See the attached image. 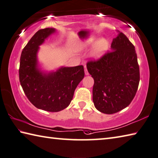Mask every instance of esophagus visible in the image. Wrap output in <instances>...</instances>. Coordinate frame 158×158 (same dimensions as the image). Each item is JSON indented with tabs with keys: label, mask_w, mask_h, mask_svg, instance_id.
<instances>
[{
	"label": "esophagus",
	"mask_w": 158,
	"mask_h": 158,
	"mask_svg": "<svg viewBox=\"0 0 158 158\" xmlns=\"http://www.w3.org/2000/svg\"><path fill=\"white\" fill-rule=\"evenodd\" d=\"M85 73L86 76L89 75V72H88V71L87 69V67H86V66H85Z\"/></svg>",
	"instance_id": "34e87169"
}]
</instances>
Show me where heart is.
Returning a JSON list of instances; mask_svg holds the SVG:
<instances>
[{"label":"heart","instance_id":"obj_1","mask_svg":"<svg viewBox=\"0 0 158 158\" xmlns=\"http://www.w3.org/2000/svg\"><path fill=\"white\" fill-rule=\"evenodd\" d=\"M91 48V57L96 59L100 58L108 51V41L105 38H101L98 42L93 38H85L79 40L76 45V50L78 52H87Z\"/></svg>","mask_w":158,"mask_h":158}]
</instances>
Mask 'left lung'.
I'll list each match as a JSON object with an SVG mask.
<instances>
[{
	"label": "left lung",
	"mask_w": 158,
	"mask_h": 158,
	"mask_svg": "<svg viewBox=\"0 0 158 158\" xmlns=\"http://www.w3.org/2000/svg\"><path fill=\"white\" fill-rule=\"evenodd\" d=\"M111 52L98 61L89 62L94 80L93 102L98 111L113 114L126 108L138 90L139 69L135 47L123 33L113 39Z\"/></svg>",
	"instance_id": "8db88e82"
}]
</instances>
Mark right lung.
Returning <instances> with one entry per match:
<instances>
[{
  "label": "right lung",
  "instance_id": "add662e5",
  "mask_svg": "<svg viewBox=\"0 0 158 158\" xmlns=\"http://www.w3.org/2000/svg\"><path fill=\"white\" fill-rule=\"evenodd\" d=\"M56 32L55 28H45L35 33L24 47L19 68L20 82L26 96L36 108L49 112L67 108L85 77L82 65L62 66L55 71L41 66L38 57L40 46Z\"/></svg>",
  "mask_w": 158,
  "mask_h": 158
}]
</instances>
